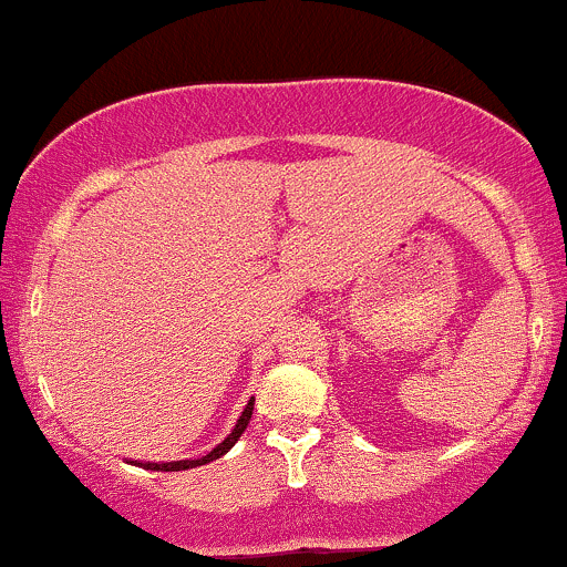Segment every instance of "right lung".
Segmentation results:
<instances>
[{"label": "right lung", "mask_w": 567, "mask_h": 567, "mask_svg": "<svg viewBox=\"0 0 567 567\" xmlns=\"http://www.w3.org/2000/svg\"><path fill=\"white\" fill-rule=\"evenodd\" d=\"M252 408H255V399H249V402H247V408H244V413L238 415V421H236L234 432H230L228 437H225L223 443L217 445V449H212V451H208L206 456H200V458H182V462H143V464L138 462V467L154 470V473H178V470H193V467H200V464H208V462H214V458L225 456V454H228L230 449H234V445H236V440L241 437V434H244V429H247L249 419H252Z\"/></svg>", "instance_id": "right-lung-1"}]
</instances>
